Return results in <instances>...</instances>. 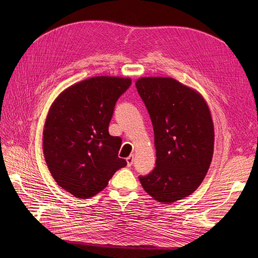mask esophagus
I'll return each instance as SVG.
<instances>
[{"mask_svg": "<svg viewBox=\"0 0 258 258\" xmlns=\"http://www.w3.org/2000/svg\"><path fill=\"white\" fill-rule=\"evenodd\" d=\"M126 162H127V166H132L134 163V155H131L130 157L126 158Z\"/></svg>", "mask_w": 258, "mask_h": 258, "instance_id": "1", "label": "esophagus"}]
</instances>
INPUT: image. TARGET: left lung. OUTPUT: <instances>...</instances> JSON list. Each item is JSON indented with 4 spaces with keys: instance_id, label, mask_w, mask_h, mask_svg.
<instances>
[{
    "instance_id": "left-lung-1",
    "label": "left lung",
    "mask_w": 258,
    "mask_h": 258,
    "mask_svg": "<svg viewBox=\"0 0 258 258\" xmlns=\"http://www.w3.org/2000/svg\"><path fill=\"white\" fill-rule=\"evenodd\" d=\"M136 88L150 114L156 167L139 175L155 200L173 203L190 196L209 169L214 145L210 111L195 90L169 77H142Z\"/></svg>"
}]
</instances>
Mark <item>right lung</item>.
<instances>
[{
    "label": "right lung",
    "instance_id": "1",
    "mask_svg": "<svg viewBox=\"0 0 258 258\" xmlns=\"http://www.w3.org/2000/svg\"><path fill=\"white\" fill-rule=\"evenodd\" d=\"M130 78L97 76L64 90L48 113L43 148L55 182L78 199L104 189L126 161L118 157L121 139L108 134L117 100Z\"/></svg>",
    "mask_w": 258,
    "mask_h": 258
}]
</instances>
